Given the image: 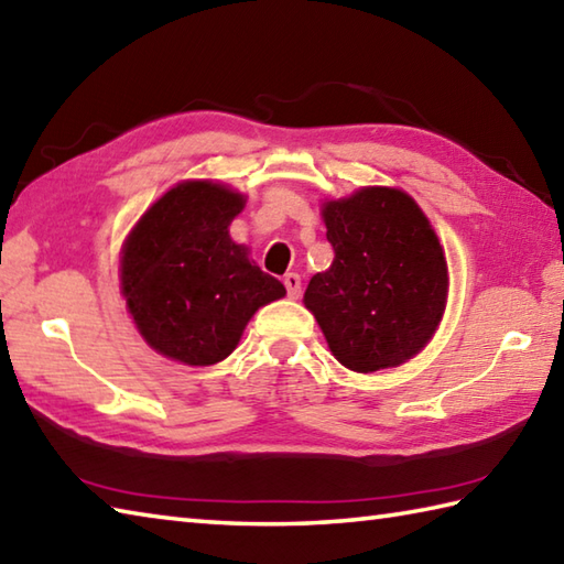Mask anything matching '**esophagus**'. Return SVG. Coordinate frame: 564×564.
I'll list each match as a JSON object with an SVG mask.
<instances>
[{
    "label": "esophagus",
    "mask_w": 564,
    "mask_h": 564,
    "mask_svg": "<svg viewBox=\"0 0 564 564\" xmlns=\"http://www.w3.org/2000/svg\"><path fill=\"white\" fill-rule=\"evenodd\" d=\"M283 283H285V291H289V297H293V301H297V297H301V275L297 273H285V279H283Z\"/></svg>",
    "instance_id": "34e87169"
}]
</instances>
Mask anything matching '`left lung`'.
<instances>
[{"instance_id": "1", "label": "left lung", "mask_w": 564, "mask_h": 564, "mask_svg": "<svg viewBox=\"0 0 564 564\" xmlns=\"http://www.w3.org/2000/svg\"><path fill=\"white\" fill-rule=\"evenodd\" d=\"M323 219L335 259L307 283L305 307L341 367H399L427 345L445 313L447 261L433 225L399 187L329 200Z\"/></svg>"}]
</instances>
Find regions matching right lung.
Returning a JSON list of instances; mask_svg holds the SVG:
<instances>
[{"instance_id":"right-lung-1","label":"right lung","mask_w":564,"mask_h":564,"mask_svg":"<svg viewBox=\"0 0 564 564\" xmlns=\"http://www.w3.org/2000/svg\"><path fill=\"white\" fill-rule=\"evenodd\" d=\"M245 195L213 181H185L159 197L121 249V293L141 337L159 355L209 367L239 345L251 315L285 295L249 261L229 225Z\"/></svg>"}]
</instances>
